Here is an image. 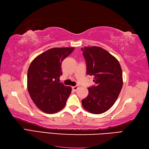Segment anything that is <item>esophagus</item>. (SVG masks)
Here are the masks:
<instances>
[{
  "label": "esophagus",
  "instance_id": "34e87169",
  "mask_svg": "<svg viewBox=\"0 0 149 149\" xmlns=\"http://www.w3.org/2000/svg\"><path fill=\"white\" fill-rule=\"evenodd\" d=\"M78 88H79V86L77 85V86H72V90H73V91L75 92V91H77Z\"/></svg>",
  "mask_w": 149,
  "mask_h": 149
}]
</instances>
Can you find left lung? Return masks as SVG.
Segmentation results:
<instances>
[{"instance_id": "1", "label": "left lung", "mask_w": 149, "mask_h": 149, "mask_svg": "<svg viewBox=\"0 0 149 149\" xmlns=\"http://www.w3.org/2000/svg\"><path fill=\"white\" fill-rule=\"evenodd\" d=\"M86 63V74L93 77L95 85L88 88V95L81 100L90 113L99 114L113 106L123 86V73L116 58L100 47L81 48Z\"/></svg>"}]
</instances>
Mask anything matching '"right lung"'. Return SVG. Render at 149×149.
I'll return each instance as SVG.
<instances>
[{
  "instance_id": "right-lung-1",
  "label": "right lung",
  "mask_w": 149,
  "mask_h": 149,
  "mask_svg": "<svg viewBox=\"0 0 149 149\" xmlns=\"http://www.w3.org/2000/svg\"><path fill=\"white\" fill-rule=\"evenodd\" d=\"M74 49V47L49 49L35 57L29 66L28 92L35 104L43 112L56 113L66 104L71 87L59 83L63 74L61 64Z\"/></svg>"
}]
</instances>
